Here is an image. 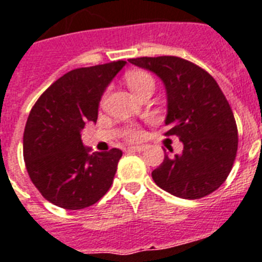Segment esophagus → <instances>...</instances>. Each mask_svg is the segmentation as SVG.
Masks as SVG:
<instances>
[{
    "mask_svg": "<svg viewBox=\"0 0 262 262\" xmlns=\"http://www.w3.org/2000/svg\"><path fill=\"white\" fill-rule=\"evenodd\" d=\"M146 150V146H131L129 147V151H134V152H142V151Z\"/></svg>",
    "mask_w": 262,
    "mask_h": 262,
    "instance_id": "esophagus-1",
    "label": "esophagus"
}]
</instances>
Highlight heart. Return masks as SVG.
Here are the masks:
<instances>
[{
  "instance_id": "heart-1",
  "label": "heart",
  "mask_w": 262,
  "mask_h": 262,
  "mask_svg": "<svg viewBox=\"0 0 262 262\" xmlns=\"http://www.w3.org/2000/svg\"><path fill=\"white\" fill-rule=\"evenodd\" d=\"M126 81L128 84V87L135 92L136 95H140L142 92H144L146 90H154L155 88V80L154 76L151 75L150 72L147 71H131L126 75ZM124 135L128 138V139L136 140L140 138V131L136 127L131 126L128 128H126L124 131Z\"/></svg>"
}]
</instances>
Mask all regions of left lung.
I'll use <instances>...</instances> for the list:
<instances>
[{
  "mask_svg": "<svg viewBox=\"0 0 262 262\" xmlns=\"http://www.w3.org/2000/svg\"><path fill=\"white\" fill-rule=\"evenodd\" d=\"M128 61L163 80L168 103L165 135H177L183 143L181 155H165L151 174L154 182L185 200L215 191L232 171L238 148L234 115L217 81L204 68L177 56Z\"/></svg>",
  "mask_w": 262,
  "mask_h": 262,
  "instance_id": "1",
  "label": "left lung"
}]
</instances>
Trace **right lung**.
<instances>
[{
  "instance_id": "obj_1",
  "label": "right lung",
  "mask_w": 262,
  "mask_h": 262,
  "mask_svg": "<svg viewBox=\"0 0 262 262\" xmlns=\"http://www.w3.org/2000/svg\"><path fill=\"white\" fill-rule=\"evenodd\" d=\"M126 61L69 71L38 97L24 131L30 181L51 204L68 210L92 206L107 193L123 152L88 154L80 131L96 122L100 97Z\"/></svg>"
}]
</instances>
